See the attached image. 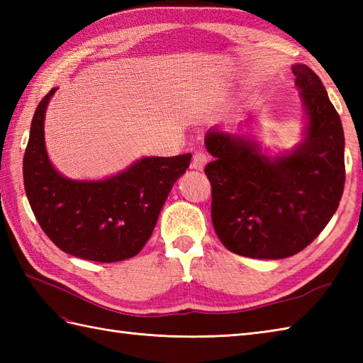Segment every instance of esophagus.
Instances as JSON below:
<instances>
[{
    "instance_id": "obj_1",
    "label": "esophagus",
    "mask_w": 363,
    "mask_h": 363,
    "mask_svg": "<svg viewBox=\"0 0 363 363\" xmlns=\"http://www.w3.org/2000/svg\"><path fill=\"white\" fill-rule=\"evenodd\" d=\"M207 162H209V156H207V154L203 152V151H198V152L194 154V159H191L190 167L194 169H199V172H201V169L206 167Z\"/></svg>"
}]
</instances>
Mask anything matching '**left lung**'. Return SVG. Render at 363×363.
Wrapping results in <instances>:
<instances>
[{
  "mask_svg": "<svg viewBox=\"0 0 363 363\" xmlns=\"http://www.w3.org/2000/svg\"><path fill=\"white\" fill-rule=\"evenodd\" d=\"M309 115L306 142L269 160L242 137L211 130L215 157L204 173L212 187V223L221 243L238 256L284 259L303 251L333 218L345 187L340 115L307 65L291 68Z\"/></svg>",
  "mask_w": 363,
  "mask_h": 363,
  "instance_id": "8db88e82",
  "label": "left lung"
}]
</instances>
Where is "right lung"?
<instances>
[{
  "mask_svg": "<svg viewBox=\"0 0 363 363\" xmlns=\"http://www.w3.org/2000/svg\"><path fill=\"white\" fill-rule=\"evenodd\" d=\"M54 91L37 106L23 157L30 209L50 240L74 257L103 264L134 257L150 240L162 206L190 165L191 154L145 157L106 181H68L52 168L45 150L43 118Z\"/></svg>",
  "mask_w": 363,
  "mask_h": 363,
  "instance_id": "right-lung-1",
  "label": "right lung"
}]
</instances>
